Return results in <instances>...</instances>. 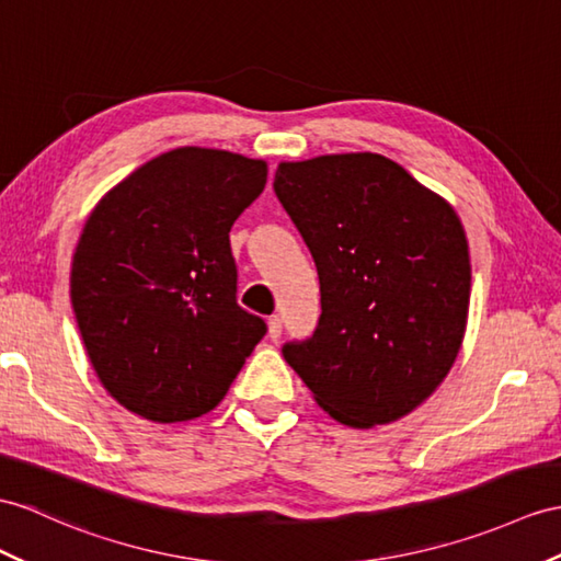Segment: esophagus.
I'll return each mask as SVG.
<instances>
[{
	"label": "esophagus",
	"instance_id": "obj_1",
	"mask_svg": "<svg viewBox=\"0 0 561 561\" xmlns=\"http://www.w3.org/2000/svg\"><path fill=\"white\" fill-rule=\"evenodd\" d=\"M280 333H283V321H280V317H271V319H268V337H271V340H278Z\"/></svg>",
	"mask_w": 561,
	"mask_h": 561
}]
</instances>
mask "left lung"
I'll return each instance as SVG.
<instances>
[{
  "instance_id": "1",
  "label": "left lung",
  "mask_w": 561,
  "mask_h": 561,
  "mask_svg": "<svg viewBox=\"0 0 561 561\" xmlns=\"http://www.w3.org/2000/svg\"><path fill=\"white\" fill-rule=\"evenodd\" d=\"M273 190L319 271L321 317L283 357L354 428L407 416L453 368L471 297L449 204L380 154L283 161Z\"/></svg>"
}]
</instances>
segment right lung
I'll list each match as a JSON object with an SVG mask.
<instances>
[{"label":"right lung","mask_w":561,"mask_h":561,"mask_svg":"<svg viewBox=\"0 0 561 561\" xmlns=\"http://www.w3.org/2000/svg\"><path fill=\"white\" fill-rule=\"evenodd\" d=\"M266 161L178 147L100 199L71 266L88 357L112 398L190 421L226 398L266 333L238 299L230 226L262 195Z\"/></svg>","instance_id":"1"}]
</instances>
